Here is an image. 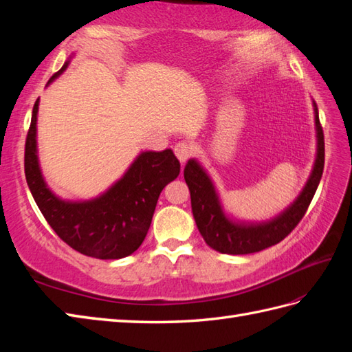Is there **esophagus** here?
Masks as SVG:
<instances>
[{
  "instance_id": "1",
  "label": "esophagus",
  "mask_w": 352,
  "mask_h": 352,
  "mask_svg": "<svg viewBox=\"0 0 352 352\" xmlns=\"http://www.w3.org/2000/svg\"><path fill=\"white\" fill-rule=\"evenodd\" d=\"M174 153L177 155V159L182 163H184L192 157V148L188 142H178V144L174 146Z\"/></svg>"
}]
</instances>
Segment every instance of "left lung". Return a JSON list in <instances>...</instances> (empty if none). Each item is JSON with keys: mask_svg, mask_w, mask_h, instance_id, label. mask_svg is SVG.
I'll return each instance as SVG.
<instances>
[{"mask_svg": "<svg viewBox=\"0 0 352 352\" xmlns=\"http://www.w3.org/2000/svg\"><path fill=\"white\" fill-rule=\"evenodd\" d=\"M315 107V125H316V160L311 174L305 183L302 192L286 210L281 212L274 219L266 222H239L228 218L221 206L219 195L214 189L212 178L208 177L204 168L190 159L184 168V180L190 190L192 213L197 227L206 243L222 254H251L266 250L276 245L294 230L298 222L307 212L315 192L319 186L324 172L325 144L324 131L319 122V113L316 102Z\"/></svg>", "mask_w": 352, "mask_h": 352, "instance_id": "8db88e82", "label": "left lung"}]
</instances>
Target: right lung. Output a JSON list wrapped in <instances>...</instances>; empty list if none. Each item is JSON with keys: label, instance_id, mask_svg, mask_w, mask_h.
Wrapping results in <instances>:
<instances>
[{"label": "right lung", "instance_id": "obj_1", "mask_svg": "<svg viewBox=\"0 0 352 352\" xmlns=\"http://www.w3.org/2000/svg\"><path fill=\"white\" fill-rule=\"evenodd\" d=\"M69 60L48 81L68 68ZM39 100L34 102L25 140V178L37 207L56 234L85 256L116 260L130 256L144 242L166 184L180 174V162L172 153L144 151L121 180L100 197L87 201H65L56 197L43 180L37 159L36 122Z\"/></svg>", "mask_w": 352, "mask_h": 352}]
</instances>
